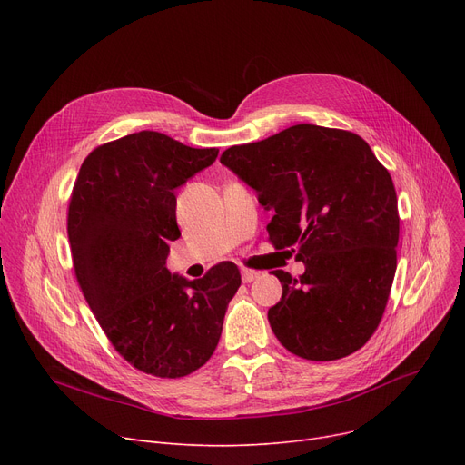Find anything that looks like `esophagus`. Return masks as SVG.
<instances>
[{"mask_svg":"<svg viewBox=\"0 0 465 465\" xmlns=\"http://www.w3.org/2000/svg\"><path fill=\"white\" fill-rule=\"evenodd\" d=\"M258 275H260V273L254 272V270H242V272H241V279H242V282H247V284L252 282L254 279H258Z\"/></svg>","mask_w":465,"mask_h":465,"instance_id":"obj_1","label":"esophagus"}]
</instances>
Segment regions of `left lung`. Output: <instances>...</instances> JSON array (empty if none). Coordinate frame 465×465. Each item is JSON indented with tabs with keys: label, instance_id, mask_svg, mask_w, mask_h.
<instances>
[{
	"label": "left lung",
	"instance_id": "left-lung-1",
	"mask_svg": "<svg viewBox=\"0 0 465 465\" xmlns=\"http://www.w3.org/2000/svg\"><path fill=\"white\" fill-rule=\"evenodd\" d=\"M226 167L258 192L270 242L305 263L273 275L282 298L267 311L281 345L305 360L345 358L375 333L396 273L398 195L360 135L314 124L230 146Z\"/></svg>",
	"mask_w": 465,
	"mask_h": 465
}]
</instances>
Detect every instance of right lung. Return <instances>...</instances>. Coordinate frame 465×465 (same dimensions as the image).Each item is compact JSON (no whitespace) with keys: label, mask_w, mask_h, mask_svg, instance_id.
Segmentation results:
<instances>
[{"label":"right lung","mask_w":465,"mask_h":465,"mask_svg":"<svg viewBox=\"0 0 465 465\" xmlns=\"http://www.w3.org/2000/svg\"><path fill=\"white\" fill-rule=\"evenodd\" d=\"M216 156L218 149L143 130L94 149L71 192L77 282L114 351L146 375L179 379L200 370L241 286L232 262L195 281L165 267L169 242L181 237L173 190Z\"/></svg>","instance_id":"right-lung-1"}]
</instances>
